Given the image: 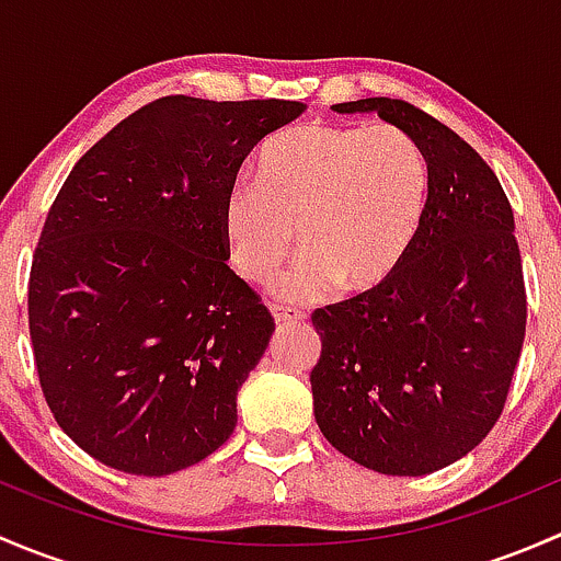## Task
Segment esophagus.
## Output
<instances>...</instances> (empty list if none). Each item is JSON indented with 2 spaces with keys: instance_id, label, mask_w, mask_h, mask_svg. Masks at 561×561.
Segmentation results:
<instances>
[{
  "instance_id": "obj_1",
  "label": "esophagus",
  "mask_w": 561,
  "mask_h": 561,
  "mask_svg": "<svg viewBox=\"0 0 561 561\" xmlns=\"http://www.w3.org/2000/svg\"><path fill=\"white\" fill-rule=\"evenodd\" d=\"M271 312H274V320L279 322V325H285V322H304V320H307V314H304L301 309H296V307H279V304H274V307H271Z\"/></svg>"
}]
</instances>
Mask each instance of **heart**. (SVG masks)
Wrapping results in <instances>:
<instances>
[{
    "instance_id": "b5f03b06",
    "label": "heart",
    "mask_w": 561,
    "mask_h": 561,
    "mask_svg": "<svg viewBox=\"0 0 561 561\" xmlns=\"http://www.w3.org/2000/svg\"><path fill=\"white\" fill-rule=\"evenodd\" d=\"M428 206L421 146L390 124H304L263 144L257 181L222 201V239L241 279L263 285L298 239L307 252L274 282L287 301H317L339 285L382 287L415 247Z\"/></svg>"
}]
</instances>
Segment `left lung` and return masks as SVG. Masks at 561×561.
Here are the masks:
<instances>
[{
    "label": "left lung",
    "instance_id": "obj_1",
    "mask_svg": "<svg viewBox=\"0 0 561 561\" xmlns=\"http://www.w3.org/2000/svg\"><path fill=\"white\" fill-rule=\"evenodd\" d=\"M377 111L421 146L428 206L404 265L371 293L317 309L314 417L328 443L382 474H428L467 456L505 410L526 333L513 208L483 157L421 107Z\"/></svg>",
    "mask_w": 561,
    "mask_h": 561
}]
</instances>
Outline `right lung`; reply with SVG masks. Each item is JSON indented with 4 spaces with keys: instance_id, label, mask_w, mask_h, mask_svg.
Instances as JSON below:
<instances>
[{
    "instance_id": "obj_1",
    "label": "right lung",
    "mask_w": 561,
    "mask_h": 561,
    "mask_svg": "<svg viewBox=\"0 0 561 561\" xmlns=\"http://www.w3.org/2000/svg\"><path fill=\"white\" fill-rule=\"evenodd\" d=\"M301 111L160 98L61 184L32 257V353L61 432L105 467L171 474L233 434L274 317L230 271L219 214L249 151Z\"/></svg>"
}]
</instances>
